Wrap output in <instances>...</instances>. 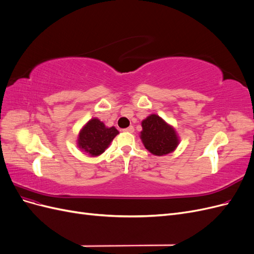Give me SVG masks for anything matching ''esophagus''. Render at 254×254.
Returning a JSON list of instances; mask_svg holds the SVG:
<instances>
[{"mask_svg": "<svg viewBox=\"0 0 254 254\" xmlns=\"http://www.w3.org/2000/svg\"><path fill=\"white\" fill-rule=\"evenodd\" d=\"M124 131L125 132H129V133H132L134 131V128H133V126H129L128 128L124 129Z\"/></svg>", "mask_w": 254, "mask_h": 254, "instance_id": "1", "label": "esophagus"}]
</instances>
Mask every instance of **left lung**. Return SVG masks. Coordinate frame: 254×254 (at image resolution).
Masks as SVG:
<instances>
[{
	"instance_id": "1",
	"label": "left lung",
	"mask_w": 254,
	"mask_h": 254,
	"mask_svg": "<svg viewBox=\"0 0 254 254\" xmlns=\"http://www.w3.org/2000/svg\"><path fill=\"white\" fill-rule=\"evenodd\" d=\"M141 139L146 149L156 156H164L172 152L178 145V136L173 127L156 114L142 122Z\"/></svg>"
}]
</instances>
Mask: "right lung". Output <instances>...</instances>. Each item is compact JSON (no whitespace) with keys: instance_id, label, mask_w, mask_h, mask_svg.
Returning a JSON list of instances; mask_svg holds the SVG:
<instances>
[{"instance_id":"obj_1","label":"right lung","mask_w":254,"mask_h":254,"mask_svg":"<svg viewBox=\"0 0 254 254\" xmlns=\"http://www.w3.org/2000/svg\"><path fill=\"white\" fill-rule=\"evenodd\" d=\"M118 133L114 127L107 128L99 120L92 119L79 133L78 146L90 156H98L108 147Z\"/></svg>"}]
</instances>
